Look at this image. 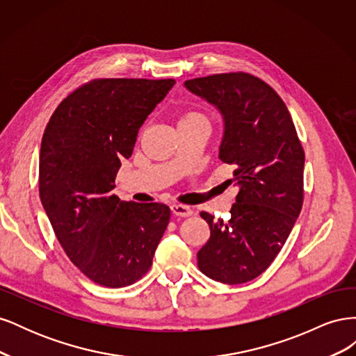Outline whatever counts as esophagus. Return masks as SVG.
I'll use <instances>...</instances> for the list:
<instances>
[{
	"instance_id": "34e87169",
	"label": "esophagus",
	"mask_w": 356,
	"mask_h": 356,
	"mask_svg": "<svg viewBox=\"0 0 356 356\" xmlns=\"http://www.w3.org/2000/svg\"><path fill=\"white\" fill-rule=\"evenodd\" d=\"M170 211L177 217H190L193 215V209L190 207H186V204H179V203H174L170 207Z\"/></svg>"
}]
</instances>
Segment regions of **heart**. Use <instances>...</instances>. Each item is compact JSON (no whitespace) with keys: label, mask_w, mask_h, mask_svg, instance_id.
Instances as JSON below:
<instances>
[{"label":"heart","mask_w":356,"mask_h":356,"mask_svg":"<svg viewBox=\"0 0 356 356\" xmlns=\"http://www.w3.org/2000/svg\"><path fill=\"white\" fill-rule=\"evenodd\" d=\"M191 122H207V118H204L200 113H187L181 117L179 124L181 123H191Z\"/></svg>","instance_id":"b5f03b06"}]
</instances>
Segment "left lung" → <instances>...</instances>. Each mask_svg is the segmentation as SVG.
I'll return each instance as SVG.
<instances>
[{
  "label": "left lung",
  "instance_id": "left-lung-1",
  "mask_svg": "<svg viewBox=\"0 0 356 356\" xmlns=\"http://www.w3.org/2000/svg\"><path fill=\"white\" fill-rule=\"evenodd\" d=\"M184 86L222 115L218 157L233 166L230 184L239 187L227 222L200 212L211 238L197 266L217 282H250L272 264L300 215L303 147L281 96L254 75L215 74Z\"/></svg>",
  "mask_w": 356,
  "mask_h": 356
}]
</instances>
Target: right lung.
<instances>
[{
  "label": "right lung",
  "instance_id": "1",
  "mask_svg": "<svg viewBox=\"0 0 356 356\" xmlns=\"http://www.w3.org/2000/svg\"><path fill=\"white\" fill-rule=\"evenodd\" d=\"M175 80L102 79L53 113L40 149V199L70 260L95 284L122 288L152 267L170 209L113 195L139 127Z\"/></svg>",
  "mask_w": 356,
  "mask_h": 356
}]
</instances>
